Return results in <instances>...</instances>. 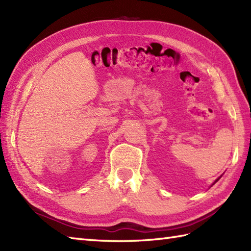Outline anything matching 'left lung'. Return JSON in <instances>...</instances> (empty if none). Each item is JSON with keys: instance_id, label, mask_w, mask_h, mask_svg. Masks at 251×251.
Wrapping results in <instances>:
<instances>
[{"instance_id": "obj_1", "label": "left lung", "mask_w": 251, "mask_h": 251, "mask_svg": "<svg viewBox=\"0 0 251 251\" xmlns=\"http://www.w3.org/2000/svg\"><path fill=\"white\" fill-rule=\"evenodd\" d=\"M219 179H220V178H218V179H217V180L215 181V183H216V182H217V181H218V180H219Z\"/></svg>"}]
</instances>
